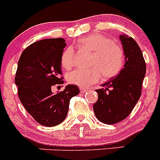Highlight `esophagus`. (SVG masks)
<instances>
[{"label": "esophagus", "instance_id": "esophagus-1", "mask_svg": "<svg viewBox=\"0 0 160 160\" xmlns=\"http://www.w3.org/2000/svg\"><path fill=\"white\" fill-rule=\"evenodd\" d=\"M80 90L81 93H85V92L88 91V88H80Z\"/></svg>", "mask_w": 160, "mask_h": 160}]
</instances>
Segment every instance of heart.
<instances>
[{
  "label": "heart",
  "instance_id": "b5f03b06",
  "mask_svg": "<svg viewBox=\"0 0 160 160\" xmlns=\"http://www.w3.org/2000/svg\"><path fill=\"white\" fill-rule=\"evenodd\" d=\"M83 49L93 52L89 70H77L68 75V81L80 88H86L99 80L101 74L104 78L115 77L124 64V54L122 49L107 36L93 33L78 41ZM75 64V53L69 46L62 52L61 65L70 70Z\"/></svg>",
  "mask_w": 160,
  "mask_h": 160
}]
</instances>
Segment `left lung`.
Returning <instances> with one entry per match:
<instances>
[{
  "label": "left lung",
  "mask_w": 160,
  "mask_h": 160,
  "mask_svg": "<svg viewBox=\"0 0 160 160\" xmlns=\"http://www.w3.org/2000/svg\"><path fill=\"white\" fill-rule=\"evenodd\" d=\"M125 56V65L119 73L96 90L98 99L93 108L97 118L108 125L126 118L138 102L146 66L136 42L126 35H119Z\"/></svg>",
  "instance_id": "obj_1"
}]
</instances>
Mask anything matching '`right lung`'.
<instances>
[{
    "label": "right lung",
    "mask_w": 160,
    "mask_h": 160,
    "mask_svg": "<svg viewBox=\"0 0 160 160\" xmlns=\"http://www.w3.org/2000/svg\"><path fill=\"white\" fill-rule=\"evenodd\" d=\"M66 46L62 38L39 40L22 52L18 63L14 82L19 99L32 118L44 126L62 123L70 99L80 93L72 84L59 93L52 92V87L63 83L61 56Z\"/></svg>",
    "instance_id": "1"
}]
</instances>
